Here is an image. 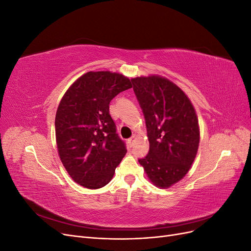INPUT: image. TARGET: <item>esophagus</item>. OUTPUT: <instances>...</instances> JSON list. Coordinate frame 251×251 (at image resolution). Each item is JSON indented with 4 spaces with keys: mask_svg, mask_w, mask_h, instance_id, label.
<instances>
[{
    "mask_svg": "<svg viewBox=\"0 0 251 251\" xmlns=\"http://www.w3.org/2000/svg\"><path fill=\"white\" fill-rule=\"evenodd\" d=\"M136 141V136H132V137L128 139V144H130V147L134 146V142Z\"/></svg>",
    "mask_w": 251,
    "mask_h": 251,
    "instance_id": "esophagus-1",
    "label": "esophagus"
}]
</instances>
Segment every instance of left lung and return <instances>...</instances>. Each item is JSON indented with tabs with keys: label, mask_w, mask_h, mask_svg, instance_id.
<instances>
[{
	"label": "left lung",
	"mask_w": 251,
	"mask_h": 251,
	"mask_svg": "<svg viewBox=\"0 0 251 251\" xmlns=\"http://www.w3.org/2000/svg\"><path fill=\"white\" fill-rule=\"evenodd\" d=\"M146 118L150 151L139 159L149 180L169 188L191 170L198 151L200 127L191 100L160 75L131 79Z\"/></svg>",
	"instance_id": "obj_1"
}]
</instances>
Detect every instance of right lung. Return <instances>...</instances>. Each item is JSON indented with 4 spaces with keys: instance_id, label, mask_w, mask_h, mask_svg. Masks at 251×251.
I'll return each instance as SVG.
<instances>
[{
    "instance_id": "1",
    "label": "right lung",
    "mask_w": 251,
    "mask_h": 251,
    "mask_svg": "<svg viewBox=\"0 0 251 251\" xmlns=\"http://www.w3.org/2000/svg\"><path fill=\"white\" fill-rule=\"evenodd\" d=\"M132 82L123 74L90 71L66 91L55 115L58 155L77 184L97 189L107 185L126 154L110 115V101Z\"/></svg>"
}]
</instances>
